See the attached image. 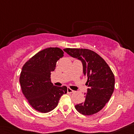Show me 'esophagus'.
<instances>
[{
    "instance_id": "1",
    "label": "esophagus",
    "mask_w": 134,
    "mask_h": 134,
    "mask_svg": "<svg viewBox=\"0 0 134 134\" xmlns=\"http://www.w3.org/2000/svg\"><path fill=\"white\" fill-rule=\"evenodd\" d=\"M75 92V91L72 90H71V88H67V93H72Z\"/></svg>"
}]
</instances>
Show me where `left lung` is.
Masks as SVG:
<instances>
[{"instance_id":"8db88e82","label":"left lung","mask_w":134,"mask_h":134,"mask_svg":"<svg viewBox=\"0 0 134 134\" xmlns=\"http://www.w3.org/2000/svg\"><path fill=\"white\" fill-rule=\"evenodd\" d=\"M70 56L81 61L83 73L87 77L85 102L75 106L78 112L91 115L104 107L110 99L115 86V77L103 58L93 51L85 48H65Z\"/></svg>"}]
</instances>
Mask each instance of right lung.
Here are the masks:
<instances>
[{
	"label": "right lung",
	"instance_id": "obj_1",
	"mask_svg": "<svg viewBox=\"0 0 134 134\" xmlns=\"http://www.w3.org/2000/svg\"><path fill=\"white\" fill-rule=\"evenodd\" d=\"M64 52L58 47L40 51L23 67L19 82L23 93L36 110L47 113L58 104L60 97L67 93L66 86L58 87L51 82V72Z\"/></svg>",
	"mask_w": 134,
	"mask_h": 134
}]
</instances>
